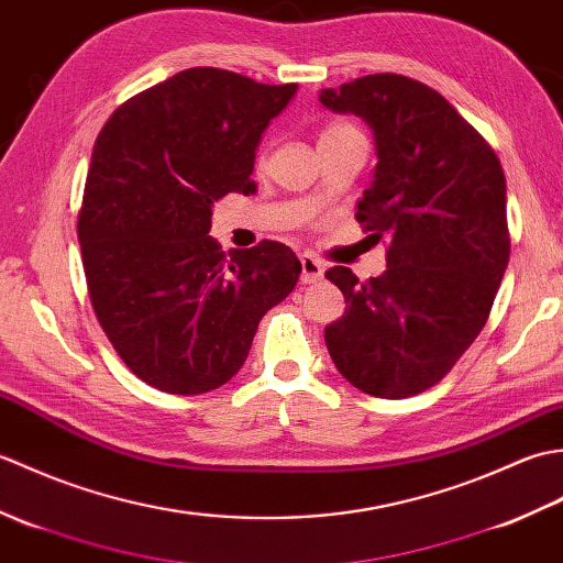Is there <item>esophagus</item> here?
<instances>
[{"mask_svg": "<svg viewBox=\"0 0 563 563\" xmlns=\"http://www.w3.org/2000/svg\"><path fill=\"white\" fill-rule=\"evenodd\" d=\"M300 263H302V283H317L324 278V266H321V261L314 258L312 254H302Z\"/></svg>", "mask_w": 563, "mask_h": 563, "instance_id": "1", "label": "esophagus"}]
</instances>
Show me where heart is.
Wrapping results in <instances>:
<instances>
[{
	"mask_svg": "<svg viewBox=\"0 0 563 563\" xmlns=\"http://www.w3.org/2000/svg\"><path fill=\"white\" fill-rule=\"evenodd\" d=\"M349 130H355V128H353V125H349V123H333V125L324 128V133H321V137L339 135V133H349Z\"/></svg>",
	"mask_w": 563,
	"mask_h": 563,
	"instance_id": "1",
	"label": "heart"
}]
</instances>
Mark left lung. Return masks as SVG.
Returning a JSON list of instances; mask_svg holds the SVG:
<instances>
[{
    "label": "left lung",
    "mask_w": 563,
    "mask_h": 563,
    "mask_svg": "<svg viewBox=\"0 0 563 563\" xmlns=\"http://www.w3.org/2000/svg\"><path fill=\"white\" fill-rule=\"evenodd\" d=\"M319 101L373 128L377 166L355 220L389 236L379 278L327 271L345 297L327 349L353 387L413 397L450 373L492 312L510 258L504 166L435 89L404 75L353 79Z\"/></svg>",
    "instance_id": "left-lung-1"
}]
</instances>
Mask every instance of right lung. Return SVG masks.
<instances>
[{
  "label": "right lung",
  "instance_id": "obj_1",
  "mask_svg": "<svg viewBox=\"0 0 563 563\" xmlns=\"http://www.w3.org/2000/svg\"><path fill=\"white\" fill-rule=\"evenodd\" d=\"M295 91L190 67L118 106L97 137L77 222L84 275L115 353L152 387H222L261 317L295 290L290 246L224 254L208 234L214 200L256 190L261 135Z\"/></svg>",
  "mask_w": 563,
  "mask_h": 563
}]
</instances>
